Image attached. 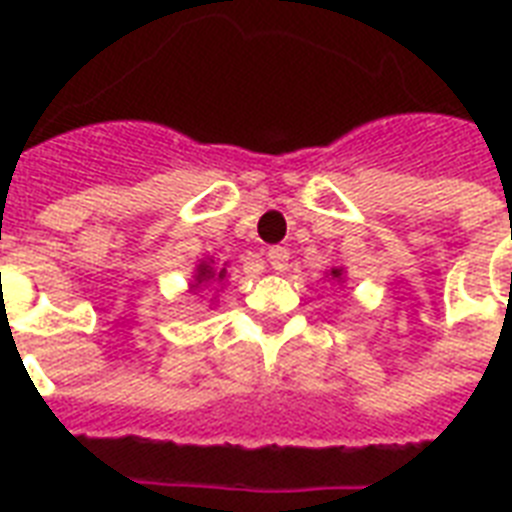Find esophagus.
Returning a JSON list of instances; mask_svg holds the SVG:
<instances>
[{
	"mask_svg": "<svg viewBox=\"0 0 512 512\" xmlns=\"http://www.w3.org/2000/svg\"><path fill=\"white\" fill-rule=\"evenodd\" d=\"M265 257H268V263H271V268H276V271H284L289 263V249L287 247H268L265 249Z\"/></svg>",
	"mask_w": 512,
	"mask_h": 512,
	"instance_id": "1",
	"label": "esophagus"
}]
</instances>
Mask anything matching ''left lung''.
Here are the masks:
<instances>
[{
  "label": "left lung",
  "instance_id": "8db88e82",
  "mask_svg": "<svg viewBox=\"0 0 512 512\" xmlns=\"http://www.w3.org/2000/svg\"><path fill=\"white\" fill-rule=\"evenodd\" d=\"M329 276H332V279H342V268H332V271H329Z\"/></svg>",
  "mask_w": 512,
  "mask_h": 512
}]
</instances>
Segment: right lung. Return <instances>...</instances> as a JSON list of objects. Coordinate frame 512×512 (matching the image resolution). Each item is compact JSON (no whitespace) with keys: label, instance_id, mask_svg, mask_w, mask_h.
<instances>
[{"label":"right lung","instance_id":"1","mask_svg":"<svg viewBox=\"0 0 512 512\" xmlns=\"http://www.w3.org/2000/svg\"><path fill=\"white\" fill-rule=\"evenodd\" d=\"M225 279V268H212V263L209 260H201L199 265H196V276H193V284L191 287H201V284H212V281H223Z\"/></svg>","mask_w":512,"mask_h":512}]
</instances>
